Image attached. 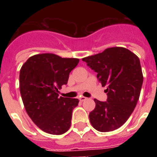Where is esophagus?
<instances>
[{
  "instance_id": "obj_1",
  "label": "esophagus",
  "mask_w": 157,
  "mask_h": 157,
  "mask_svg": "<svg viewBox=\"0 0 157 157\" xmlns=\"http://www.w3.org/2000/svg\"><path fill=\"white\" fill-rule=\"evenodd\" d=\"M86 99V97H84V96H81L80 98H79V100L81 101V102H83V101H85Z\"/></svg>"
}]
</instances>
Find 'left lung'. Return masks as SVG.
Here are the masks:
<instances>
[{"mask_svg":"<svg viewBox=\"0 0 157 157\" xmlns=\"http://www.w3.org/2000/svg\"><path fill=\"white\" fill-rule=\"evenodd\" d=\"M82 61L97 72L102 86H107V101L94 99L95 108L89 115L92 126L100 132L118 129L130 117L139 98L144 81L139 59L125 48L112 47Z\"/></svg>","mask_w":157,"mask_h":157,"instance_id":"1","label":"left lung"}]
</instances>
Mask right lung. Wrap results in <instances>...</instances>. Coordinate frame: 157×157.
<instances>
[{"instance_id": "1", "label": "right lung", "mask_w": 157, "mask_h": 157, "mask_svg": "<svg viewBox=\"0 0 157 157\" xmlns=\"http://www.w3.org/2000/svg\"><path fill=\"white\" fill-rule=\"evenodd\" d=\"M78 63V59L41 54L30 57L21 67L19 88L26 112L48 134H63L71 126L72 111L79 100L59 97V90L67 85L69 73Z\"/></svg>"}]
</instances>
